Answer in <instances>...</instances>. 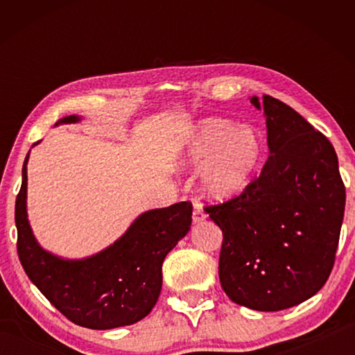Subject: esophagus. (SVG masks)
<instances>
[{
  "label": "esophagus",
  "mask_w": 355,
  "mask_h": 355,
  "mask_svg": "<svg viewBox=\"0 0 355 355\" xmlns=\"http://www.w3.org/2000/svg\"><path fill=\"white\" fill-rule=\"evenodd\" d=\"M205 213H203L199 207H194V211H192V222H194V224H200V222L205 220Z\"/></svg>",
  "instance_id": "esophagus-1"
}]
</instances>
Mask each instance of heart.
<instances>
[{"label":"heart","instance_id":"1","mask_svg":"<svg viewBox=\"0 0 355 355\" xmlns=\"http://www.w3.org/2000/svg\"><path fill=\"white\" fill-rule=\"evenodd\" d=\"M263 158L264 141L258 128L220 117L199 120L177 146V163L183 169H200V192L214 202L248 192Z\"/></svg>","mask_w":355,"mask_h":355}]
</instances>
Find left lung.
<instances>
[{"mask_svg":"<svg viewBox=\"0 0 355 355\" xmlns=\"http://www.w3.org/2000/svg\"><path fill=\"white\" fill-rule=\"evenodd\" d=\"M250 103L266 117L268 161L248 192L207 213L224 235L219 279L227 296L252 310L279 311L326 284L346 194L326 136L277 98Z\"/></svg>","mask_w":355,"mask_h":355,"instance_id":"8db88e82","label":"left lung"}]
</instances>
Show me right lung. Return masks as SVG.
<instances>
[{"label":"right lung","instance_id":"1","mask_svg":"<svg viewBox=\"0 0 355 355\" xmlns=\"http://www.w3.org/2000/svg\"><path fill=\"white\" fill-rule=\"evenodd\" d=\"M81 119L67 116L59 119L55 127L81 122ZM28 159L29 153L23 163V182L15 200V225L17 250L29 280L78 326L106 330L130 326L146 318L159 297L166 255L191 228V203L148 209L103 250L71 260L42 248L29 225Z\"/></svg>","mask_w":355,"mask_h":355}]
</instances>
